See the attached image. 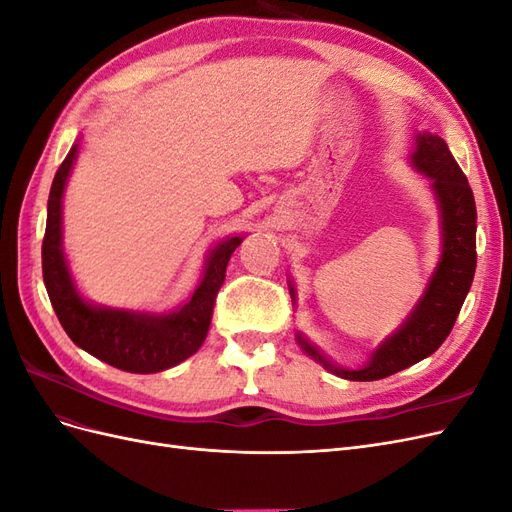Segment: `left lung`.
<instances>
[{"label": "left lung", "mask_w": 512, "mask_h": 512, "mask_svg": "<svg viewBox=\"0 0 512 512\" xmlns=\"http://www.w3.org/2000/svg\"><path fill=\"white\" fill-rule=\"evenodd\" d=\"M412 166L431 181L442 224V254L436 271L406 322L374 350L361 369L333 365L327 356L297 333V344L331 374L371 382L406 369L436 352L459 316L468 297L476 271V205L470 183L455 162L453 153L438 134H416V147L410 156ZM294 299V286L290 284Z\"/></svg>", "instance_id": "left-lung-1"}]
</instances>
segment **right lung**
<instances>
[{"label": "right lung", "instance_id": "obj_1", "mask_svg": "<svg viewBox=\"0 0 512 512\" xmlns=\"http://www.w3.org/2000/svg\"><path fill=\"white\" fill-rule=\"evenodd\" d=\"M79 145H72L57 168L42 241V277L51 305L72 342L96 359L130 374H156L175 367L203 346L218 290L224 284L226 265L241 237H226L211 250L205 275L190 301L170 314L130 312L87 303L76 290L61 245V198L76 160Z\"/></svg>", "mask_w": 512, "mask_h": 512}]
</instances>
